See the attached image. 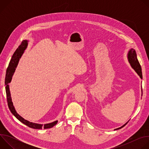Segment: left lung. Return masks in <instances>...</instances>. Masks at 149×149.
Wrapping results in <instances>:
<instances>
[{
    "mask_svg": "<svg viewBox=\"0 0 149 149\" xmlns=\"http://www.w3.org/2000/svg\"><path fill=\"white\" fill-rule=\"evenodd\" d=\"M127 58H128L129 62L130 63V64L131 65L132 67L135 70V71L137 72V74L140 77V78L142 79L143 78V76H142V72H141V66L140 65V63H139V61L137 59L136 52L135 50L133 48L130 49V51H129L128 54H127ZM141 91H142V90H141ZM141 95H142V94H141ZM128 122L129 121H127L123 126H121V127H119V128L116 129L115 130H118V129H121L122 127L125 126Z\"/></svg>",
    "mask_w": 149,
    "mask_h": 149,
    "instance_id": "obj_1",
    "label": "left lung"
}]
</instances>
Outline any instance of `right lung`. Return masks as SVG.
Returning a JSON list of instances; mask_svg holds the SVG:
<instances>
[{
    "label": "right lung",
    "instance_id": "1",
    "mask_svg": "<svg viewBox=\"0 0 149 149\" xmlns=\"http://www.w3.org/2000/svg\"><path fill=\"white\" fill-rule=\"evenodd\" d=\"M28 40H24L21 44L19 46V47L17 48L16 51L14 52L12 59L10 61V63L9 64V66L6 70V78H5V86H6V97H7V101H8V105L9 109L11 113L13 114V115L20 122H22L26 125L28 126L31 128L34 129H41L42 128L44 129H49L52 128L55 125H56L58 123V121H55L52 123L45 124L44 125L40 124H37L30 122L25 119H24L23 117H21L20 115H19L16 111L15 110V109L13 106V102L12 101L10 93L9 90V83L10 82L12 76L15 71L17 65V63L19 62V59L20 58L21 56L24 52V51L28 47Z\"/></svg>",
    "mask_w": 149,
    "mask_h": 149
}]
</instances>
